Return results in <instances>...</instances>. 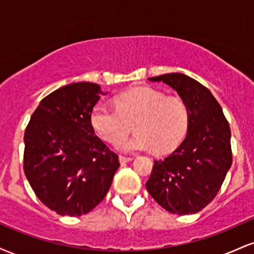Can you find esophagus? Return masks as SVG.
I'll return each instance as SVG.
<instances>
[{"instance_id":"1","label":"esophagus","mask_w":254,"mask_h":254,"mask_svg":"<svg viewBox=\"0 0 254 254\" xmlns=\"http://www.w3.org/2000/svg\"><path fill=\"white\" fill-rule=\"evenodd\" d=\"M131 157L130 156H124V155H119V161H121V164H125V162H129L131 161Z\"/></svg>"}]
</instances>
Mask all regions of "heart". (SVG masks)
<instances>
[{
  "label": "heart",
  "instance_id": "b5f03b06",
  "mask_svg": "<svg viewBox=\"0 0 254 254\" xmlns=\"http://www.w3.org/2000/svg\"><path fill=\"white\" fill-rule=\"evenodd\" d=\"M116 105H95L90 123L104 141L112 144L123 141L133 124L136 135L119 144L122 150L167 153L176 149L188 132L190 111L180 98L167 97L150 87H138L119 95Z\"/></svg>",
  "mask_w": 254,
  "mask_h": 254
}]
</instances>
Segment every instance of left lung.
Returning <instances> with one entry per match:
<instances>
[{
	"label": "left lung",
	"instance_id": "left-lung-1",
	"mask_svg": "<svg viewBox=\"0 0 254 254\" xmlns=\"http://www.w3.org/2000/svg\"><path fill=\"white\" fill-rule=\"evenodd\" d=\"M148 80L176 90L188 105L190 123L182 144L154 161L145 186L172 214H196L214 199L232 166L229 124L210 90L188 75L172 72Z\"/></svg>",
	"mask_w": 254,
	"mask_h": 254
}]
</instances>
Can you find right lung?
Masks as SVG:
<instances>
[{
	"instance_id": "obj_1",
	"label": "right lung",
	"mask_w": 254,
	"mask_h": 254,
	"mask_svg": "<svg viewBox=\"0 0 254 254\" xmlns=\"http://www.w3.org/2000/svg\"><path fill=\"white\" fill-rule=\"evenodd\" d=\"M105 94L92 82L61 87L40 101L26 127L25 176L42 203L62 216L94 209L119 167L118 155L90 123L93 107Z\"/></svg>"
}]
</instances>
